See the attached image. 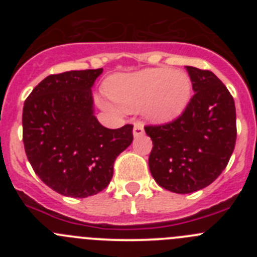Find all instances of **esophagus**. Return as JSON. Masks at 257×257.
Here are the masks:
<instances>
[{
    "label": "esophagus",
    "mask_w": 257,
    "mask_h": 257,
    "mask_svg": "<svg viewBox=\"0 0 257 257\" xmlns=\"http://www.w3.org/2000/svg\"><path fill=\"white\" fill-rule=\"evenodd\" d=\"M144 135V126L142 122H135L134 124V136H142Z\"/></svg>",
    "instance_id": "1"
}]
</instances>
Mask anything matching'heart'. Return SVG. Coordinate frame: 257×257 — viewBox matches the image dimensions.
<instances>
[{"instance_id": "1", "label": "heart", "mask_w": 257, "mask_h": 257, "mask_svg": "<svg viewBox=\"0 0 257 257\" xmlns=\"http://www.w3.org/2000/svg\"><path fill=\"white\" fill-rule=\"evenodd\" d=\"M108 96L124 110L144 106L154 122H170L185 110L192 97V82L183 72L151 68L128 74H117L106 81Z\"/></svg>"}]
</instances>
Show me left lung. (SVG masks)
Here are the masks:
<instances>
[{"label":"left lung","mask_w":257,"mask_h":257,"mask_svg":"<svg viewBox=\"0 0 257 257\" xmlns=\"http://www.w3.org/2000/svg\"><path fill=\"white\" fill-rule=\"evenodd\" d=\"M194 95L174 121L145 126L153 148L149 170L160 187L197 192L216 180L228 165L237 139L234 99L211 70L185 67Z\"/></svg>","instance_id":"1"}]
</instances>
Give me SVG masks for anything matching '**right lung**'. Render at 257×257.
Segmentation results:
<instances>
[{
	"mask_svg": "<svg viewBox=\"0 0 257 257\" xmlns=\"http://www.w3.org/2000/svg\"><path fill=\"white\" fill-rule=\"evenodd\" d=\"M103 68L50 74L26 99L23 143L36 175L61 196L105 189L114 161L133 143V124L106 128L92 109L91 87Z\"/></svg>",
	"mask_w": 257,
	"mask_h": 257,
	"instance_id": "1",
	"label": "right lung"
}]
</instances>
